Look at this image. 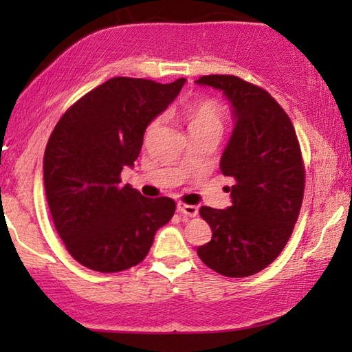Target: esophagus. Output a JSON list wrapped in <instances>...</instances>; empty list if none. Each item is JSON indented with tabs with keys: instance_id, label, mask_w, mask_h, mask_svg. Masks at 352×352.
Here are the masks:
<instances>
[{
	"instance_id": "1",
	"label": "esophagus",
	"mask_w": 352,
	"mask_h": 352,
	"mask_svg": "<svg viewBox=\"0 0 352 352\" xmlns=\"http://www.w3.org/2000/svg\"><path fill=\"white\" fill-rule=\"evenodd\" d=\"M177 211L184 216H190V218H194V216L199 214V208H197L195 205H187V204H182V201L177 204Z\"/></svg>"
}]
</instances>
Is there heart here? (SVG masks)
Wrapping results in <instances>:
<instances>
[{"instance_id":"heart-1","label":"heart","mask_w":352,"mask_h":352,"mask_svg":"<svg viewBox=\"0 0 352 352\" xmlns=\"http://www.w3.org/2000/svg\"><path fill=\"white\" fill-rule=\"evenodd\" d=\"M184 118L187 122V128L189 133H200V131H223L224 128V112L221 109V105L213 99L204 98L197 99L189 105H186L184 109ZM163 122L162 117L153 118L146 129V136L148 138L160 128Z\"/></svg>"}]
</instances>
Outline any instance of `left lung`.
<instances>
[{
    "instance_id": "8db88e82",
    "label": "left lung",
    "mask_w": 352,
    "mask_h": 352,
    "mask_svg": "<svg viewBox=\"0 0 352 352\" xmlns=\"http://www.w3.org/2000/svg\"><path fill=\"white\" fill-rule=\"evenodd\" d=\"M199 85L223 91L234 107L235 128L221 158L234 179L232 205L201 206L213 237L197 248L210 269L248 277L276 259L290 239L305 195V163L295 128L280 104L235 75H205Z\"/></svg>"
}]
</instances>
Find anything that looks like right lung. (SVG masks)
I'll return each mask as SVG.
<instances>
[{
	"label": "right lung",
	"mask_w": 352,
	"mask_h": 352,
	"mask_svg": "<svg viewBox=\"0 0 352 352\" xmlns=\"http://www.w3.org/2000/svg\"><path fill=\"white\" fill-rule=\"evenodd\" d=\"M184 81L115 76L70 105L52 129L43 160L47 205L67 252L85 267L110 274L136 266L175 214V200L146 199L120 186V175Z\"/></svg>",
	"instance_id": "obj_1"
}]
</instances>
